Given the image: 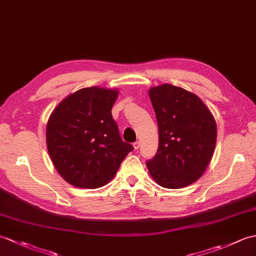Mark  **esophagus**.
<instances>
[{"instance_id":"obj_1","label":"esophagus","mask_w":256,"mask_h":256,"mask_svg":"<svg viewBox=\"0 0 256 256\" xmlns=\"http://www.w3.org/2000/svg\"><path fill=\"white\" fill-rule=\"evenodd\" d=\"M140 143L138 142H138H135V143L133 144V148H134V150H138V148H140Z\"/></svg>"}]
</instances>
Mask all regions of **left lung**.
I'll return each mask as SVG.
<instances>
[{
  "instance_id": "left-lung-1",
  "label": "left lung",
  "mask_w": 256,
  "mask_h": 256,
  "mask_svg": "<svg viewBox=\"0 0 256 256\" xmlns=\"http://www.w3.org/2000/svg\"><path fill=\"white\" fill-rule=\"evenodd\" d=\"M158 124L156 155L146 162L160 186L179 189L197 182L214 156L216 123L198 96L162 84L148 90Z\"/></svg>"
}]
</instances>
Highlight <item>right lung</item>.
<instances>
[{
  "mask_svg": "<svg viewBox=\"0 0 256 256\" xmlns=\"http://www.w3.org/2000/svg\"><path fill=\"white\" fill-rule=\"evenodd\" d=\"M118 96L116 89L82 88L64 98L48 118V154L59 175L74 187L104 186L133 150L112 118Z\"/></svg>",
  "mask_w": 256,
  "mask_h": 256,
  "instance_id": "1",
  "label": "right lung"
}]
</instances>
